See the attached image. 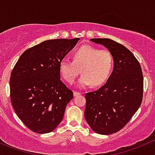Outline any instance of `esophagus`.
<instances>
[{
	"mask_svg": "<svg viewBox=\"0 0 155 155\" xmlns=\"http://www.w3.org/2000/svg\"><path fill=\"white\" fill-rule=\"evenodd\" d=\"M73 94H74V97H77V96H79V95H81V93H79V92H77V91H74Z\"/></svg>",
	"mask_w": 155,
	"mask_h": 155,
	"instance_id": "esophagus-1",
	"label": "esophagus"
}]
</instances>
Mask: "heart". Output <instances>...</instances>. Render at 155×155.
Here are the masks:
<instances>
[{
    "label": "heart",
    "instance_id": "obj_1",
    "mask_svg": "<svg viewBox=\"0 0 155 155\" xmlns=\"http://www.w3.org/2000/svg\"><path fill=\"white\" fill-rule=\"evenodd\" d=\"M113 66L114 58L110 51L84 45L75 50L73 61L62 59L60 61L59 72L66 82L72 84L81 69L82 75L77 82V87L84 89L91 84L94 87L104 84L110 78Z\"/></svg>",
    "mask_w": 155,
    "mask_h": 155
}]
</instances>
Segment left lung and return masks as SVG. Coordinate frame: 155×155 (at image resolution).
Returning <instances> with one entry per match:
<instances>
[{"mask_svg": "<svg viewBox=\"0 0 155 155\" xmlns=\"http://www.w3.org/2000/svg\"><path fill=\"white\" fill-rule=\"evenodd\" d=\"M113 54L114 66L104 85L87 93L84 117L94 132L110 135L123 129L142 101L143 75L134 54L124 45L110 39H91Z\"/></svg>", "mask_w": 155, "mask_h": 155, "instance_id": "8db88e82", "label": "left lung"}]
</instances>
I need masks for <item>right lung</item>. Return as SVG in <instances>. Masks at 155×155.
<instances>
[{
    "label": "right lung",
    "mask_w": 155,
    "mask_h": 155,
    "mask_svg": "<svg viewBox=\"0 0 155 155\" xmlns=\"http://www.w3.org/2000/svg\"><path fill=\"white\" fill-rule=\"evenodd\" d=\"M79 39L44 41L26 50L16 63L10 79V101L32 132H52L63 119L73 92L60 80L59 63Z\"/></svg>",
    "instance_id": "obj_1"
}]
</instances>
